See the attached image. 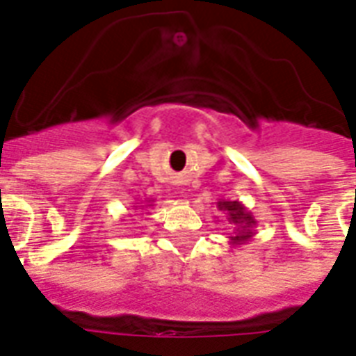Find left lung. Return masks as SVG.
<instances>
[{"instance_id": "8db88e82", "label": "left lung", "mask_w": 356, "mask_h": 356, "mask_svg": "<svg viewBox=\"0 0 356 356\" xmlns=\"http://www.w3.org/2000/svg\"><path fill=\"white\" fill-rule=\"evenodd\" d=\"M218 209L224 211L227 216V222L233 226V235L229 237V243L233 246H243L256 235L257 226L254 214L244 207L241 202H229V200H220L218 202Z\"/></svg>"}]
</instances>
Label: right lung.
<instances>
[{
	"mask_svg": "<svg viewBox=\"0 0 356 356\" xmlns=\"http://www.w3.org/2000/svg\"><path fill=\"white\" fill-rule=\"evenodd\" d=\"M153 200H145V202H140V205H134L136 211H143V209H149L153 205Z\"/></svg>",
	"mask_w": 356,
	"mask_h": 356,
	"instance_id": "right-lung-1",
	"label": "right lung"
}]
</instances>
